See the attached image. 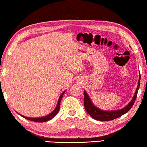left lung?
Wrapping results in <instances>:
<instances>
[{"mask_svg":"<svg viewBox=\"0 0 147 147\" xmlns=\"http://www.w3.org/2000/svg\"><path fill=\"white\" fill-rule=\"evenodd\" d=\"M140 80H141V76H139L138 85H137L136 91H135L134 96L133 97L132 100H131V102L125 107L122 108V109L114 110V111H105V110H101L99 108L96 107L92 104L91 100H90L87 92L84 91V107L85 110L90 115V116L92 117L94 119H96V120L107 121L113 120V119L119 118V117L121 116L122 115L125 114V113H127L134 106L140 86V82H141Z\"/></svg>","mask_w":147,"mask_h":147,"instance_id":"8db88e82","label":"left lung"}]
</instances>
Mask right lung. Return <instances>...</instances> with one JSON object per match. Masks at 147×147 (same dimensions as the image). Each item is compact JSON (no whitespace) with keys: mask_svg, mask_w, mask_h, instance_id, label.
Masks as SVG:
<instances>
[{"mask_svg":"<svg viewBox=\"0 0 147 147\" xmlns=\"http://www.w3.org/2000/svg\"><path fill=\"white\" fill-rule=\"evenodd\" d=\"M65 93V91L62 92V94H61V95L59 97V99H58V103H57V106H56V107L55 110H53V112H51L50 114L47 115V116H45L44 117H41V118H28V117H26V116H24L23 115H21L20 114V116L23 117V118H26L27 119H28V120H31V121H35V122H45V121H49L50 120V119H53L54 117H55L56 114H57V113L60 110V102H61V100H62V98L63 95H64V94Z\"/></svg>","mask_w":147,"mask_h":147,"instance_id":"right-lung-1","label":"right lung"}]
</instances>
